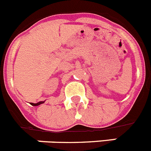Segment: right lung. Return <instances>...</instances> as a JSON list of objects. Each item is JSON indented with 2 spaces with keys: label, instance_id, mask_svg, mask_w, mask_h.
Wrapping results in <instances>:
<instances>
[{
  "label": "right lung",
  "instance_id": "1",
  "mask_svg": "<svg viewBox=\"0 0 151 151\" xmlns=\"http://www.w3.org/2000/svg\"><path fill=\"white\" fill-rule=\"evenodd\" d=\"M44 103H45V101H40V102H38L37 104H33V103H31V105L36 106H39L42 104H44Z\"/></svg>",
  "mask_w": 151,
  "mask_h": 151
}]
</instances>
